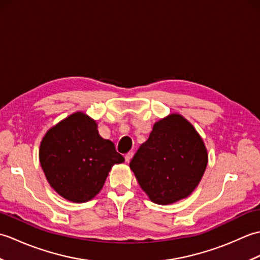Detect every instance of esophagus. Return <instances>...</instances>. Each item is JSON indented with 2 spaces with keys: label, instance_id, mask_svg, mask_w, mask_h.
Wrapping results in <instances>:
<instances>
[{
  "label": "esophagus",
  "instance_id": "1",
  "mask_svg": "<svg viewBox=\"0 0 260 260\" xmlns=\"http://www.w3.org/2000/svg\"><path fill=\"white\" fill-rule=\"evenodd\" d=\"M133 155H134L133 152H128V153H127L126 155H125V161H126L127 163H128V162L131 161V159H132V157H133Z\"/></svg>",
  "mask_w": 260,
  "mask_h": 260
}]
</instances>
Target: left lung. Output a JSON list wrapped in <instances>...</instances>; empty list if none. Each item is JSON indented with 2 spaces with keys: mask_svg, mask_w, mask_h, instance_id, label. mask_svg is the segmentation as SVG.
Listing matches in <instances>:
<instances>
[{
  "mask_svg": "<svg viewBox=\"0 0 260 260\" xmlns=\"http://www.w3.org/2000/svg\"><path fill=\"white\" fill-rule=\"evenodd\" d=\"M207 164L201 136L183 116L171 114L154 124L129 168L151 201L171 204L194 191Z\"/></svg>",
  "mask_w": 260,
  "mask_h": 260,
  "instance_id": "1",
  "label": "left lung"
}]
</instances>
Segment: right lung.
Wrapping results in <instances>:
<instances>
[{
	"label": "right lung",
	"instance_id": "add662e5",
	"mask_svg": "<svg viewBox=\"0 0 260 260\" xmlns=\"http://www.w3.org/2000/svg\"><path fill=\"white\" fill-rule=\"evenodd\" d=\"M39 159L52 189L77 203L95 198L113 165L125 161L114 143L99 135L96 121L81 112L47 132Z\"/></svg>",
	"mask_w": 260,
	"mask_h": 260
}]
</instances>
